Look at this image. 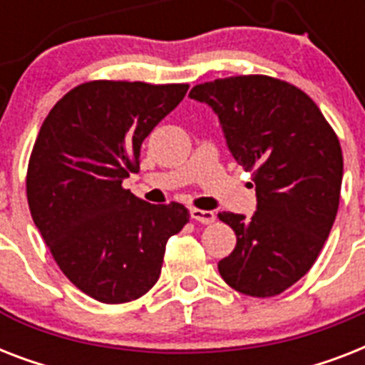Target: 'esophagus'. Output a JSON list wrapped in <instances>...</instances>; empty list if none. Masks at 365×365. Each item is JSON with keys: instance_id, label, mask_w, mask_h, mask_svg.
Returning a JSON list of instances; mask_svg holds the SVG:
<instances>
[{"instance_id": "obj_1", "label": "esophagus", "mask_w": 365, "mask_h": 365, "mask_svg": "<svg viewBox=\"0 0 365 365\" xmlns=\"http://www.w3.org/2000/svg\"><path fill=\"white\" fill-rule=\"evenodd\" d=\"M191 217H193L195 222L199 223H205V225H208V223H214V220H216V214L210 210H200V208H193L191 210Z\"/></svg>"}]
</instances>
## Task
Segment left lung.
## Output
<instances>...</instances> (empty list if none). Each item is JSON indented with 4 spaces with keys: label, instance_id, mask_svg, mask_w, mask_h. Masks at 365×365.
I'll return each instance as SVG.
<instances>
[{
    "label": "left lung",
    "instance_id": "obj_1",
    "mask_svg": "<svg viewBox=\"0 0 365 365\" xmlns=\"http://www.w3.org/2000/svg\"><path fill=\"white\" fill-rule=\"evenodd\" d=\"M189 96L216 111L257 195L252 217L217 214L237 235L217 271L240 294L274 297L305 277L331 231L343 180L339 138L309 94L277 77L214 79Z\"/></svg>",
    "mask_w": 365,
    "mask_h": 365
}]
</instances>
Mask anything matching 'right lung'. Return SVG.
<instances>
[{"label":"right lung","instance_id":"add662e5","mask_svg":"<svg viewBox=\"0 0 365 365\" xmlns=\"http://www.w3.org/2000/svg\"><path fill=\"white\" fill-rule=\"evenodd\" d=\"M187 83L96 79L54 104L26 172L31 217L56 265L88 297L119 305L159 280L166 240L189 222L180 202L149 205L123 187L140 148Z\"/></svg>","mask_w":365,"mask_h":365}]
</instances>
